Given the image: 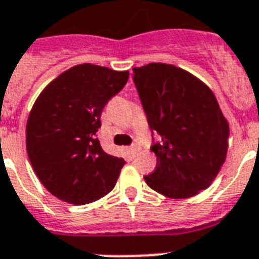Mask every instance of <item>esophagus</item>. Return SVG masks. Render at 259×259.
Returning a JSON list of instances; mask_svg holds the SVG:
<instances>
[{
    "mask_svg": "<svg viewBox=\"0 0 259 259\" xmlns=\"http://www.w3.org/2000/svg\"><path fill=\"white\" fill-rule=\"evenodd\" d=\"M139 151H140V145H139V144H134V145H131V147L128 148V152H130L131 157L136 156Z\"/></svg>",
    "mask_w": 259,
    "mask_h": 259,
    "instance_id": "1",
    "label": "esophagus"
}]
</instances>
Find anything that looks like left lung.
<instances>
[{"label":"left lung","instance_id":"left-lung-1","mask_svg":"<svg viewBox=\"0 0 259 259\" xmlns=\"http://www.w3.org/2000/svg\"><path fill=\"white\" fill-rule=\"evenodd\" d=\"M134 73L157 156L145 182L169 198L196 195L215 180L228 151V121L213 93L170 64H148Z\"/></svg>","mask_w":259,"mask_h":259}]
</instances>
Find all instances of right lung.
Returning <instances> with one entry per match:
<instances>
[{"mask_svg":"<svg viewBox=\"0 0 259 259\" xmlns=\"http://www.w3.org/2000/svg\"><path fill=\"white\" fill-rule=\"evenodd\" d=\"M128 76L81 64L61 73L37 97L26 125V148L37 178L56 198L81 205L114 189L125 161L106 153L97 132L103 107Z\"/></svg>","mask_w":259,"mask_h":259,"instance_id":"1","label":"right lung"}]
</instances>
